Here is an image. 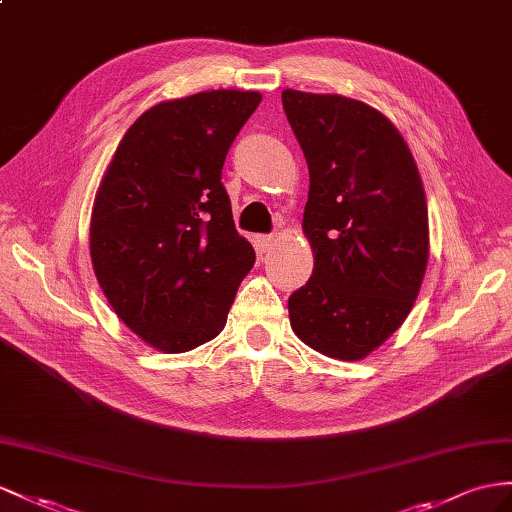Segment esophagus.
Returning a JSON list of instances; mask_svg holds the SVG:
<instances>
[{"label": "esophagus", "mask_w": 512, "mask_h": 512, "mask_svg": "<svg viewBox=\"0 0 512 512\" xmlns=\"http://www.w3.org/2000/svg\"><path fill=\"white\" fill-rule=\"evenodd\" d=\"M274 242H277V238H274L272 233L257 235V238H255V248H257V253H268L270 248L274 246Z\"/></svg>", "instance_id": "1"}]
</instances>
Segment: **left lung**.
I'll return each instance as SVG.
<instances>
[{"instance_id":"1","label":"left lung","mask_w":512,"mask_h":512,"mask_svg":"<svg viewBox=\"0 0 512 512\" xmlns=\"http://www.w3.org/2000/svg\"><path fill=\"white\" fill-rule=\"evenodd\" d=\"M309 166L303 229L316 266L287 307L294 333L357 361L409 316L428 264V207L400 131L361 101L283 90Z\"/></svg>"}]
</instances>
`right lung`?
I'll list each match as a JSON object with an SVG mask.
<instances>
[{
    "mask_svg": "<svg viewBox=\"0 0 512 512\" xmlns=\"http://www.w3.org/2000/svg\"><path fill=\"white\" fill-rule=\"evenodd\" d=\"M259 101L253 90H209L157 103L125 131L101 181L90 222L97 281L157 350L214 339L255 264L222 166Z\"/></svg>",
    "mask_w": 512,
    "mask_h": 512,
    "instance_id": "right-lung-1",
    "label": "right lung"
}]
</instances>
